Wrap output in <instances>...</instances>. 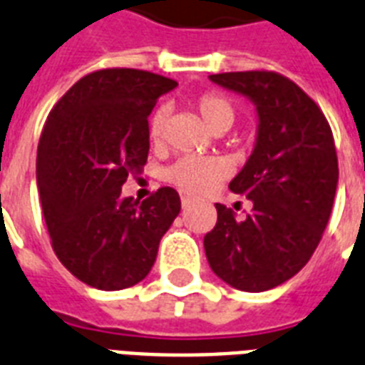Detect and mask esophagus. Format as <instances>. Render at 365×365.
I'll list each match as a JSON object with an SVG mask.
<instances>
[{"instance_id": "obj_1", "label": "esophagus", "mask_w": 365, "mask_h": 365, "mask_svg": "<svg viewBox=\"0 0 365 365\" xmlns=\"http://www.w3.org/2000/svg\"><path fill=\"white\" fill-rule=\"evenodd\" d=\"M180 199H182V205H183V207H187L189 202H191V201H193V199H195V195L187 193V191H180Z\"/></svg>"}]
</instances>
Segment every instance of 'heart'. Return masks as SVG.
<instances>
[{"label": "heart", "mask_w": 365, "mask_h": 365, "mask_svg": "<svg viewBox=\"0 0 365 365\" xmlns=\"http://www.w3.org/2000/svg\"><path fill=\"white\" fill-rule=\"evenodd\" d=\"M195 108L214 132H226L235 122V107L224 93L205 91L195 97ZM168 108L158 107L149 118V139L153 145H163L166 139ZM230 174V166L224 158L214 155H183L164 170V180L174 183L183 191L207 193L216 187Z\"/></svg>", "instance_id": "heart-1"}]
</instances>
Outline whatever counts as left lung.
Segmentation results:
<instances>
[{"label": "left lung", "instance_id": "obj_1", "mask_svg": "<svg viewBox=\"0 0 365 365\" xmlns=\"http://www.w3.org/2000/svg\"><path fill=\"white\" fill-rule=\"evenodd\" d=\"M210 80L249 97L260 124L255 151L230 182L252 210L239 222L216 202L205 252L222 282L260 293L299 274L322 241L339 182L335 139L316 101L279 72H224Z\"/></svg>", "mask_w": 365, "mask_h": 365}]
</instances>
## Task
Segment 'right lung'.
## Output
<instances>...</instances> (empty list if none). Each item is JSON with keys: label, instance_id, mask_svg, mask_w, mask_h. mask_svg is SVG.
Listing matches in <instances>:
<instances>
[{"label": "right lung", "instance_id": "right-lung-1", "mask_svg": "<svg viewBox=\"0 0 365 365\" xmlns=\"http://www.w3.org/2000/svg\"><path fill=\"white\" fill-rule=\"evenodd\" d=\"M176 86L155 72L101 68L80 78L47 116L36 160L41 210L61 264L90 287L118 291L145 279L180 214L172 187L141 202L120 195L147 163V118Z\"/></svg>", "mask_w": 365, "mask_h": 365}]
</instances>
